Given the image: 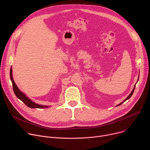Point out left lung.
Instances as JSON below:
<instances>
[{
	"label": "left lung",
	"mask_w": 150,
	"mask_h": 150,
	"mask_svg": "<svg viewBox=\"0 0 150 150\" xmlns=\"http://www.w3.org/2000/svg\"><path fill=\"white\" fill-rule=\"evenodd\" d=\"M138 79H139V76H138ZM137 82H138V81H137ZM135 85H136V84H135ZM135 85L134 86V88H133V90H132V91L131 92V93H130V95H129V96H128V97H127V98H126V99H125V100H124L122 102H121L120 104L117 105V106H119V105H121V104H122V103H123L124 102H125L127 100L129 99V98H130L132 96V94L134 93V90H135Z\"/></svg>",
	"instance_id": "obj_1"
}]
</instances>
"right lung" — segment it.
<instances>
[{"label": "right lung", "instance_id": "add662e5", "mask_svg": "<svg viewBox=\"0 0 150 150\" xmlns=\"http://www.w3.org/2000/svg\"><path fill=\"white\" fill-rule=\"evenodd\" d=\"M10 78H11V80L12 83L13 92H14L16 96L19 99H20L22 102H23L27 106H28L29 108H47L49 107L48 106L38 105V104L34 103L33 100L29 99L23 93L21 92V91L18 88V87H17L16 84H15V83L13 79L12 68H11V70H10Z\"/></svg>", "mask_w": 150, "mask_h": 150}]
</instances>
